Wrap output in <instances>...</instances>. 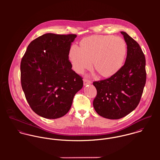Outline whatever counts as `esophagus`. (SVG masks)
Masks as SVG:
<instances>
[{
  "mask_svg": "<svg viewBox=\"0 0 160 160\" xmlns=\"http://www.w3.org/2000/svg\"><path fill=\"white\" fill-rule=\"evenodd\" d=\"M83 81H84V86H86V85H88V84H91L92 83V82L91 81H89V80H88V79H84Z\"/></svg>",
  "mask_w": 160,
  "mask_h": 160,
  "instance_id": "34e87169",
  "label": "esophagus"
}]
</instances>
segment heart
<instances>
[{
    "label": "heart",
    "instance_id": "obj_1",
    "mask_svg": "<svg viewBox=\"0 0 160 160\" xmlns=\"http://www.w3.org/2000/svg\"><path fill=\"white\" fill-rule=\"evenodd\" d=\"M80 46H71L69 52L72 68L78 73L91 68L93 62L102 76L111 77L121 68L127 53L125 41L110 35L89 36L81 41Z\"/></svg>",
    "mask_w": 160,
    "mask_h": 160
}]
</instances>
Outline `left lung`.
Wrapping results in <instances>:
<instances>
[{"label": "left lung", "mask_w": 160, "mask_h": 160, "mask_svg": "<svg viewBox=\"0 0 160 160\" xmlns=\"http://www.w3.org/2000/svg\"><path fill=\"white\" fill-rule=\"evenodd\" d=\"M121 33L128 49L124 65L110 78L93 83L97 91L93 108L110 119L123 118L136 109L146 82L145 58L140 47L126 32Z\"/></svg>", "instance_id": "obj_1"}]
</instances>
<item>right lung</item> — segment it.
Returning a JSON list of instances; mask_svg holds the SVG:
<instances>
[{
    "label": "right lung",
    "instance_id": "add662e5",
    "mask_svg": "<svg viewBox=\"0 0 160 160\" xmlns=\"http://www.w3.org/2000/svg\"><path fill=\"white\" fill-rule=\"evenodd\" d=\"M75 34L47 33L27 47L20 65L21 82L31 109L47 119L67 114L75 94L83 86L69 61Z\"/></svg>",
    "mask_w": 160,
    "mask_h": 160
}]
</instances>
